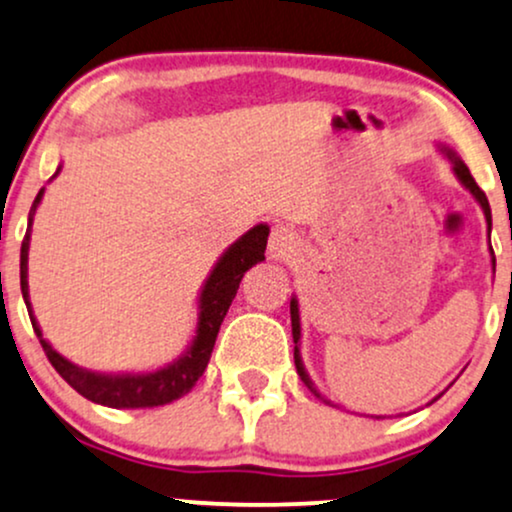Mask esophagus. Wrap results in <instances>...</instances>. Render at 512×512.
Wrapping results in <instances>:
<instances>
[{"label": "esophagus", "instance_id": "1", "mask_svg": "<svg viewBox=\"0 0 512 512\" xmlns=\"http://www.w3.org/2000/svg\"><path fill=\"white\" fill-rule=\"evenodd\" d=\"M297 244L299 239L292 230H287V227H275L268 239V254L270 258H290L294 254V249H297Z\"/></svg>", "mask_w": 512, "mask_h": 512}]
</instances>
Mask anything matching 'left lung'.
I'll list each match as a JSON object with an SVG mask.
<instances>
[{
	"label": "left lung",
	"mask_w": 512,
	"mask_h": 512,
	"mask_svg": "<svg viewBox=\"0 0 512 512\" xmlns=\"http://www.w3.org/2000/svg\"><path fill=\"white\" fill-rule=\"evenodd\" d=\"M438 150H441V153L446 155V158L450 160V165H453V172H455V177L460 179V184L465 186V189L470 191V194L474 196V201H477L479 206H482V210H484V218H486V225H489V230H491V208H489V198H486L484 191L479 189L477 182H474V177L470 174V170H467V165H465V162L460 160V155L455 153V150H450V148H446V146H438ZM489 251H491V249H489ZM491 266H494V270H496V258H494V251H491ZM290 316H292V338H294V366H297V374H299V378H302V381H304V386L309 388L311 393L316 395V398H321L323 402H326V405H333V402L326 400V398H323L321 393H318L316 386H314V381H311L309 374H306V369H304L302 354H299V342H302V321H299V302H297V297H292V299H290Z\"/></svg>",
	"instance_id": "obj_1"
}]
</instances>
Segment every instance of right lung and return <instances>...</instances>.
Returning <instances> with one entry per match:
<instances>
[{
    "label": "right lung",
    "mask_w": 512,
    "mask_h": 512,
    "mask_svg": "<svg viewBox=\"0 0 512 512\" xmlns=\"http://www.w3.org/2000/svg\"><path fill=\"white\" fill-rule=\"evenodd\" d=\"M62 167H57L54 177H57ZM45 189L38 191L33 208L28 213V230L21 244V292L23 302L28 306L30 323H33L35 335L40 338L42 350H45L50 364L57 369V374L69 383L76 393L98 405L114 407V410H138V407H160L167 402L179 400L182 395L189 393L196 386L198 378L203 376L210 362V352H213L215 338L222 326V318L227 316L234 294L239 290L244 273L256 263L266 261V244H268V225H256L249 232L234 242L225 251L210 270L208 280L203 282L201 297H198V321L196 335L191 345L179 359L172 364L160 366L155 371H143V374H100V371L83 369L69 359L62 357L54 347L42 338V330L35 321L33 309H30L28 299V246H30V227H33L35 210H38Z\"/></svg>",
    "instance_id": "1"
}]
</instances>
